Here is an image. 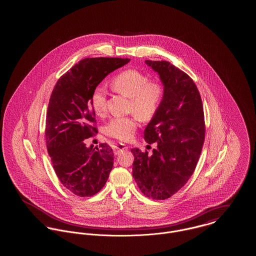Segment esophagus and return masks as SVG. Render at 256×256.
Segmentation results:
<instances>
[{"label": "esophagus", "mask_w": 256, "mask_h": 256, "mask_svg": "<svg viewBox=\"0 0 256 256\" xmlns=\"http://www.w3.org/2000/svg\"><path fill=\"white\" fill-rule=\"evenodd\" d=\"M128 150V146L124 144H118V145L113 146V150H114L115 154H118L119 152H121L122 150Z\"/></svg>", "instance_id": "obj_1"}]
</instances>
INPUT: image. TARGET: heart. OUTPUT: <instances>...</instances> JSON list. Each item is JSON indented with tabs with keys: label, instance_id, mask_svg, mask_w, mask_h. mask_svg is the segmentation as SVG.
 Here are the masks:
<instances>
[{
	"label": "heart",
	"instance_id": "1",
	"mask_svg": "<svg viewBox=\"0 0 256 256\" xmlns=\"http://www.w3.org/2000/svg\"><path fill=\"white\" fill-rule=\"evenodd\" d=\"M111 88L121 95L130 98L128 110L134 114L126 117H114L108 122L104 132L120 141H130L138 128L139 119L148 122L158 114L164 100L165 89L156 80L137 69H126L116 74L110 80ZM91 106L97 115L106 110V94L102 87H96L91 95Z\"/></svg>",
	"mask_w": 256,
	"mask_h": 256
}]
</instances>
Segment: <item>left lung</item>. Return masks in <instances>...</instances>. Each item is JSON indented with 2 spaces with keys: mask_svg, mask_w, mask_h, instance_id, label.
<instances>
[{
  "mask_svg": "<svg viewBox=\"0 0 256 256\" xmlns=\"http://www.w3.org/2000/svg\"><path fill=\"white\" fill-rule=\"evenodd\" d=\"M164 84L165 95L144 139L154 144L152 154L132 148V176L141 192L152 200H167L193 174L206 137L202 98L193 80L169 61L146 60Z\"/></svg>",
  "mask_w": 256,
  "mask_h": 256,
  "instance_id": "1",
  "label": "left lung"
}]
</instances>
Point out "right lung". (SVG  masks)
I'll return each mask as SVG.
<instances>
[{
  "instance_id": "1",
  "label": "right lung",
  "mask_w": 256,
  "mask_h": 256,
  "mask_svg": "<svg viewBox=\"0 0 256 256\" xmlns=\"http://www.w3.org/2000/svg\"><path fill=\"white\" fill-rule=\"evenodd\" d=\"M130 58H88L62 74L54 87L46 116V145L62 185L78 196L97 194L113 167L106 143L87 148L84 141L98 132L91 95L100 82Z\"/></svg>"
}]
</instances>
